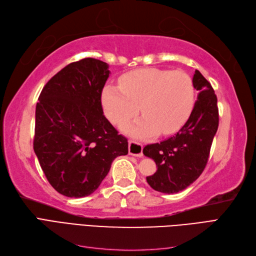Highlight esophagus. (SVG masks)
Wrapping results in <instances>:
<instances>
[{
  "label": "esophagus",
  "mask_w": 256,
  "mask_h": 256,
  "mask_svg": "<svg viewBox=\"0 0 256 256\" xmlns=\"http://www.w3.org/2000/svg\"><path fill=\"white\" fill-rule=\"evenodd\" d=\"M129 154L136 157L143 156V145L136 141H129Z\"/></svg>",
  "instance_id": "34e87169"
}]
</instances>
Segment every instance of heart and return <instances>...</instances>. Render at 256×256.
Returning a JSON list of instances; mask_svg holds the SVG:
<instances>
[{"mask_svg": "<svg viewBox=\"0 0 256 256\" xmlns=\"http://www.w3.org/2000/svg\"><path fill=\"white\" fill-rule=\"evenodd\" d=\"M194 86L182 70L143 68L120 76V88L108 85L102 92V106L112 122L120 125L141 112L144 118L122 126L126 134L148 138L180 130L193 109Z\"/></svg>", "mask_w": 256, "mask_h": 256, "instance_id": "obj_1", "label": "heart"}]
</instances>
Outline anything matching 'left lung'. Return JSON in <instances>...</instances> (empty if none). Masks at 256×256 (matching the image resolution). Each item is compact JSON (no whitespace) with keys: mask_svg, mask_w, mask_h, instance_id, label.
Instances as JSON below:
<instances>
[{"mask_svg":"<svg viewBox=\"0 0 256 256\" xmlns=\"http://www.w3.org/2000/svg\"><path fill=\"white\" fill-rule=\"evenodd\" d=\"M198 99L187 122L168 140L144 147L143 154L152 158L157 171L146 180L161 193L173 194L196 182L206 166L214 136L219 126L214 90L198 70L193 74Z\"/></svg>","mask_w":256,"mask_h":256,"instance_id":"left-lung-1","label":"left lung"}]
</instances>
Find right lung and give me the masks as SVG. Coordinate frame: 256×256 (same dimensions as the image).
<instances>
[{
  "mask_svg": "<svg viewBox=\"0 0 256 256\" xmlns=\"http://www.w3.org/2000/svg\"><path fill=\"white\" fill-rule=\"evenodd\" d=\"M109 65L83 58L67 65L42 88L35 112L34 152L52 187L68 198L95 192L128 142L108 120L102 92Z\"/></svg>",
  "mask_w": 256,
  "mask_h": 256,
  "instance_id": "obj_1",
  "label": "right lung"
}]
</instances>
